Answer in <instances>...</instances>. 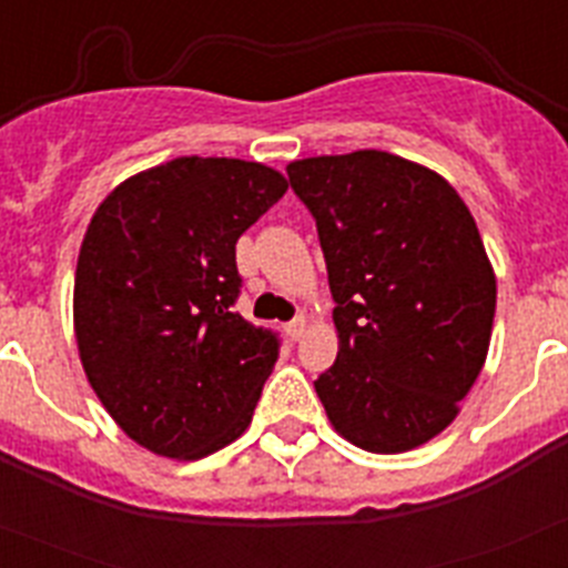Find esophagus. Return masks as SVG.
I'll use <instances>...</instances> for the list:
<instances>
[{"mask_svg":"<svg viewBox=\"0 0 568 568\" xmlns=\"http://www.w3.org/2000/svg\"><path fill=\"white\" fill-rule=\"evenodd\" d=\"M287 333H290V338L298 341L301 335L307 333V318H304V315H298V318L290 321V324H287Z\"/></svg>","mask_w":568,"mask_h":568,"instance_id":"1","label":"esophagus"}]
</instances>
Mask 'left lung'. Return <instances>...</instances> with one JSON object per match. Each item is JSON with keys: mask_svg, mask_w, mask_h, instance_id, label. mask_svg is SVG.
I'll return each mask as SVG.
<instances>
[{"mask_svg": "<svg viewBox=\"0 0 568 568\" xmlns=\"http://www.w3.org/2000/svg\"><path fill=\"white\" fill-rule=\"evenodd\" d=\"M318 227L338 358L315 381L335 433L409 453L460 413L486 364L498 281L444 175L386 150L287 164Z\"/></svg>", "mask_w": 568, "mask_h": 568, "instance_id": "left-lung-1", "label": "left lung"}]
</instances>
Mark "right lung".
<instances>
[{"label": "right lung", "instance_id": "1", "mask_svg": "<svg viewBox=\"0 0 568 568\" xmlns=\"http://www.w3.org/2000/svg\"><path fill=\"white\" fill-rule=\"evenodd\" d=\"M284 193L267 164L182 155L124 179L90 219L73 284L79 358L150 453L207 458L253 420L278 338L230 310L235 241Z\"/></svg>", "mask_w": 568, "mask_h": 568}]
</instances>
